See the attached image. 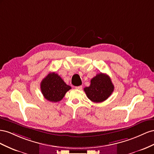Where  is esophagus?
<instances>
[{
	"instance_id": "esophagus-1",
	"label": "esophagus",
	"mask_w": 154,
	"mask_h": 154,
	"mask_svg": "<svg viewBox=\"0 0 154 154\" xmlns=\"http://www.w3.org/2000/svg\"><path fill=\"white\" fill-rule=\"evenodd\" d=\"M82 86H75V89L77 90H81Z\"/></svg>"
}]
</instances>
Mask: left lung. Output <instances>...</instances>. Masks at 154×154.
Here are the masks:
<instances>
[{
    "label": "left lung",
    "instance_id": "8db88e82",
    "mask_svg": "<svg viewBox=\"0 0 154 154\" xmlns=\"http://www.w3.org/2000/svg\"><path fill=\"white\" fill-rule=\"evenodd\" d=\"M90 86L86 87L84 91L90 100L94 103H101L111 95L114 86L108 75L100 73L91 79Z\"/></svg>",
    "mask_w": 154,
    "mask_h": 154
}]
</instances>
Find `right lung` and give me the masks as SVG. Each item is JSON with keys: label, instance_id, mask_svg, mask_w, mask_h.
Wrapping results in <instances>:
<instances>
[{"label": "right lung", "instance_id": "obj_1", "mask_svg": "<svg viewBox=\"0 0 154 154\" xmlns=\"http://www.w3.org/2000/svg\"><path fill=\"white\" fill-rule=\"evenodd\" d=\"M57 73H50L41 82V92L45 98L50 102L57 103L63 99L66 93L71 89Z\"/></svg>", "mask_w": 154, "mask_h": 154}]
</instances>
